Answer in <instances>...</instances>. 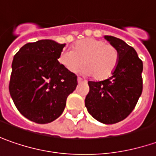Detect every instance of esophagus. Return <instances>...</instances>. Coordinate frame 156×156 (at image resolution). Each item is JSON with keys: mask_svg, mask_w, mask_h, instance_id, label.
Segmentation results:
<instances>
[{"mask_svg": "<svg viewBox=\"0 0 156 156\" xmlns=\"http://www.w3.org/2000/svg\"><path fill=\"white\" fill-rule=\"evenodd\" d=\"M83 82H85L83 79H82L81 78H78V83H83Z\"/></svg>", "mask_w": 156, "mask_h": 156, "instance_id": "1", "label": "esophagus"}]
</instances>
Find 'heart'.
I'll list each match as a JSON object with an SVG mask.
<instances>
[{
	"mask_svg": "<svg viewBox=\"0 0 156 156\" xmlns=\"http://www.w3.org/2000/svg\"><path fill=\"white\" fill-rule=\"evenodd\" d=\"M119 60L115 46L102 40L87 38L76 42L73 50L65 49L58 56V62L70 73L82 69L84 75H91L97 80L109 78L114 73Z\"/></svg>",
	"mask_w": 156,
	"mask_h": 156,
	"instance_id": "obj_1",
	"label": "heart"
}]
</instances>
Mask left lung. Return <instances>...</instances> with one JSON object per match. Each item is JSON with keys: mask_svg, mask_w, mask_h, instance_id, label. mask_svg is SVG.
I'll return each mask as SVG.
<instances>
[{"mask_svg": "<svg viewBox=\"0 0 156 156\" xmlns=\"http://www.w3.org/2000/svg\"><path fill=\"white\" fill-rule=\"evenodd\" d=\"M105 39L118 51V64L109 78L89 81L84 103L96 120L113 124L125 119L136 107L142 91L143 65L136 50L124 41L109 35Z\"/></svg>", "mask_w": 156, "mask_h": 156, "instance_id": "8db88e82", "label": "left lung"}]
</instances>
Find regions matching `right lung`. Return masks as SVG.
<instances>
[{"label": "right lung", "mask_w": 156, "mask_h": 156, "mask_svg": "<svg viewBox=\"0 0 156 156\" xmlns=\"http://www.w3.org/2000/svg\"><path fill=\"white\" fill-rule=\"evenodd\" d=\"M65 46L41 40L26 44L14 55L9 92L16 108L30 121H54L78 85L77 76L58 61Z\"/></svg>", "instance_id": "add662e5"}]
</instances>
